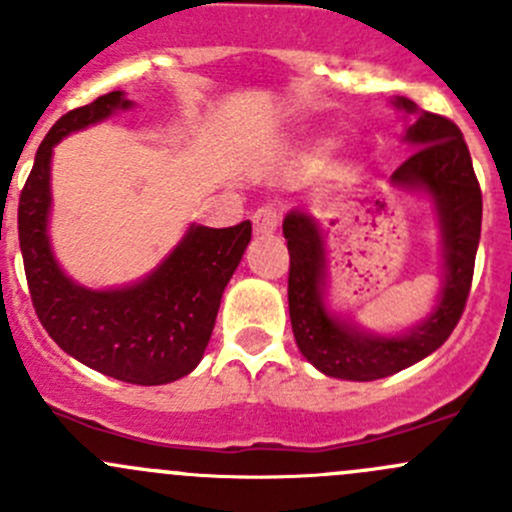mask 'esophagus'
Segmentation results:
<instances>
[{
	"label": "esophagus",
	"mask_w": 512,
	"mask_h": 512,
	"mask_svg": "<svg viewBox=\"0 0 512 512\" xmlns=\"http://www.w3.org/2000/svg\"><path fill=\"white\" fill-rule=\"evenodd\" d=\"M252 227H255V235L267 237L277 230V213L272 208H260L252 215Z\"/></svg>",
	"instance_id": "obj_1"
}]
</instances>
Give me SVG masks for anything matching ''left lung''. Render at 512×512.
<instances>
[{
    "label": "left lung",
    "instance_id": "obj_1",
    "mask_svg": "<svg viewBox=\"0 0 512 512\" xmlns=\"http://www.w3.org/2000/svg\"><path fill=\"white\" fill-rule=\"evenodd\" d=\"M391 103L416 116L404 133L414 153L394 170L391 183L431 203L441 232V292L433 312L414 327L399 334L366 332L327 307V245L319 220L307 210H289L282 232L289 250L292 332L304 359L334 379H384L426 359L451 337L471 292L483 198L461 128L404 96Z\"/></svg>",
    "mask_w": 512,
    "mask_h": 512
}]
</instances>
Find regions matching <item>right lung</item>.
<instances>
[{
	"mask_svg": "<svg viewBox=\"0 0 512 512\" xmlns=\"http://www.w3.org/2000/svg\"><path fill=\"white\" fill-rule=\"evenodd\" d=\"M131 106L123 91H111L61 116L46 133L19 198V247L39 322L66 354L126 384L160 386L188 376L203 359L252 225L218 230L193 223L156 270L133 285L91 289L71 280L49 240L54 146Z\"/></svg>",
	"mask_w": 512,
	"mask_h": 512,
	"instance_id": "add662e5",
	"label": "right lung"
}]
</instances>
